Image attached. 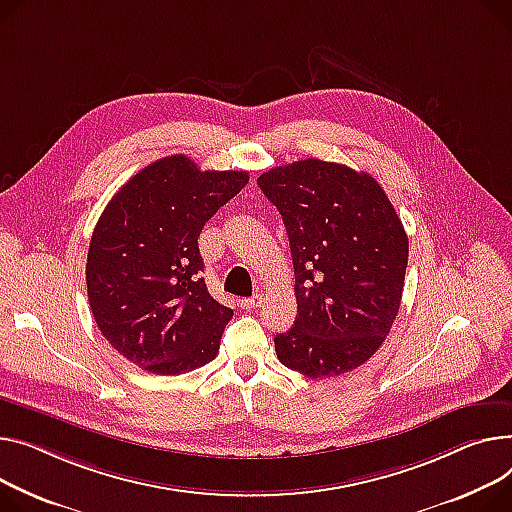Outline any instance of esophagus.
Here are the masks:
<instances>
[{"instance_id":"esophagus-1","label":"esophagus","mask_w":512,"mask_h":512,"mask_svg":"<svg viewBox=\"0 0 512 512\" xmlns=\"http://www.w3.org/2000/svg\"><path fill=\"white\" fill-rule=\"evenodd\" d=\"M238 304H241V309H247V311H251V309H257V306H261L263 304V296H253V298H241L238 300Z\"/></svg>"}]
</instances>
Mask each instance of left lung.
<instances>
[{"instance_id": "obj_1", "label": "left lung", "mask_w": 512, "mask_h": 512, "mask_svg": "<svg viewBox=\"0 0 512 512\" xmlns=\"http://www.w3.org/2000/svg\"><path fill=\"white\" fill-rule=\"evenodd\" d=\"M282 214L298 315L274 337L280 362L311 379L339 377L377 352L399 313L407 234L383 187L317 158L257 179Z\"/></svg>"}]
</instances>
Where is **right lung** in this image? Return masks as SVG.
I'll return each instance as SVG.
<instances>
[{"label": "right lung", "mask_w": 512, "mask_h": 512, "mask_svg": "<svg viewBox=\"0 0 512 512\" xmlns=\"http://www.w3.org/2000/svg\"><path fill=\"white\" fill-rule=\"evenodd\" d=\"M247 183L245 170H199L183 154L164 156L100 214L86 261L90 311L135 366L183 374L216 358L232 309L208 292L197 238Z\"/></svg>", "instance_id": "add662e5"}]
</instances>
